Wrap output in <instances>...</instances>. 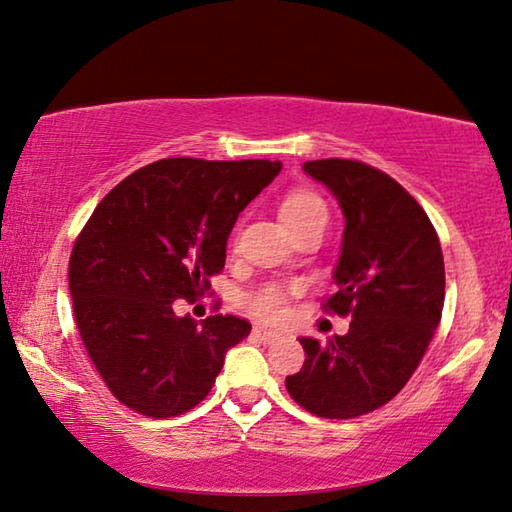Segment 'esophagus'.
<instances>
[{
	"label": "esophagus",
	"mask_w": 512,
	"mask_h": 512,
	"mask_svg": "<svg viewBox=\"0 0 512 512\" xmlns=\"http://www.w3.org/2000/svg\"><path fill=\"white\" fill-rule=\"evenodd\" d=\"M254 335H256L258 340H263V342H267V345H270V342H274L276 338H279L281 333H276L272 329H265V326H254Z\"/></svg>",
	"instance_id": "esophagus-1"
}]
</instances>
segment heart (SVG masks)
I'll use <instances>...</instances> for the list:
<instances>
[{
  "label": "heart",
  "instance_id": "obj_1",
  "mask_svg": "<svg viewBox=\"0 0 512 512\" xmlns=\"http://www.w3.org/2000/svg\"><path fill=\"white\" fill-rule=\"evenodd\" d=\"M279 217L288 231L299 229V226L311 222H324L329 220V208H326L324 199L317 192L308 188H295L290 190L279 204ZM247 306L263 320L281 322L288 315V292L276 283L263 286L261 290L251 292L247 297Z\"/></svg>",
  "mask_w": 512,
  "mask_h": 512
}]
</instances>
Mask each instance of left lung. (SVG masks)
Masks as SVG:
<instances>
[{
  "label": "left lung",
  "instance_id": "8db88e82",
  "mask_svg": "<svg viewBox=\"0 0 512 512\" xmlns=\"http://www.w3.org/2000/svg\"><path fill=\"white\" fill-rule=\"evenodd\" d=\"M345 215L324 308L351 315L349 331L324 342L299 338L304 367L286 379L290 397L326 420H349L397 395L417 370L445 304V261L424 208L381 170L347 158L304 163Z\"/></svg>",
  "mask_w": 512,
  "mask_h": 512
}]
</instances>
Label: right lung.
<instances>
[{
    "label": "right lung",
    "mask_w": 512,
    "mask_h": 512,
    "mask_svg": "<svg viewBox=\"0 0 512 512\" xmlns=\"http://www.w3.org/2000/svg\"><path fill=\"white\" fill-rule=\"evenodd\" d=\"M281 161L163 158L99 201L70 258V295L83 345L117 401L140 415L177 417L208 392L251 324L179 317L222 272L240 211Z\"/></svg>",
    "instance_id": "1"
}]
</instances>
